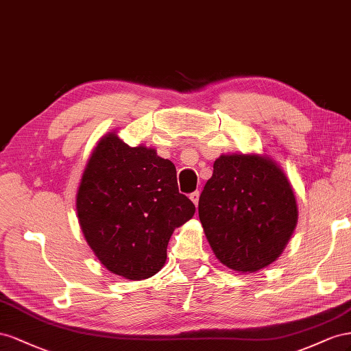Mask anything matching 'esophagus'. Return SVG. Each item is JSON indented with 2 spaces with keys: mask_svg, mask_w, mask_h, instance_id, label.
Segmentation results:
<instances>
[{
  "mask_svg": "<svg viewBox=\"0 0 351 351\" xmlns=\"http://www.w3.org/2000/svg\"><path fill=\"white\" fill-rule=\"evenodd\" d=\"M189 199H191V202L195 204V206H198V199H199V193L198 191H195V193H193V194H189Z\"/></svg>",
  "mask_w": 351,
  "mask_h": 351,
  "instance_id": "esophagus-1",
  "label": "esophagus"
}]
</instances>
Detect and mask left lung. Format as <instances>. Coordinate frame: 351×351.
Masks as SVG:
<instances>
[{
    "instance_id": "left-lung-1",
    "label": "left lung",
    "mask_w": 351,
    "mask_h": 351,
    "mask_svg": "<svg viewBox=\"0 0 351 351\" xmlns=\"http://www.w3.org/2000/svg\"><path fill=\"white\" fill-rule=\"evenodd\" d=\"M199 222L222 265L253 274L282 254L298 220L293 185L266 154H222L198 202Z\"/></svg>"
}]
</instances>
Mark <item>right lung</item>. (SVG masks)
Masks as SVG:
<instances>
[{"label":"right lung","mask_w":351,"mask_h":351,"mask_svg":"<svg viewBox=\"0 0 351 351\" xmlns=\"http://www.w3.org/2000/svg\"><path fill=\"white\" fill-rule=\"evenodd\" d=\"M76 212L88 245L108 272L143 281L165 266L170 237L195 206L179 194L170 160L108 132L88 158Z\"/></svg>","instance_id":"right-lung-1"}]
</instances>
